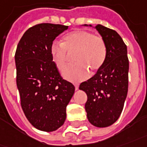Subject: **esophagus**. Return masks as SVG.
Returning <instances> with one entry per match:
<instances>
[{
  "mask_svg": "<svg viewBox=\"0 0 147 147\" xmlns=\"http://www.w3.org/2000/svg\"><path fill=\"white\" fill-rule=\"evenodd\" d=\"M75 88H76V90L79 89V85H78L77 84H75Z\"/></svg>",
  "mask_w": 147,
  "mask_h": 147,
  "instance_id": "34e87169",
  "label": "esophagus"
}]
</instances>
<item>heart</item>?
Here are the masks:
<instances>
[{"label":"heart","mask_w":147,"mask_h":147,"mask_svg":"<svg viewBox=\"0 0 147 147\" xmlns=\"http://www.w3.org/2000/svg\"><path fill=\"white\" fill-rule=\"evenodd\" d=\"M68 53H73L74 64L63 72V77L72 82H80L97 71L107 56V46L101 36L86 30H76L63 37L62 42H53L50 53L54 63L59 71L66 67Z\"/></svg>","instance_id":"b5f03b06"}]
</instances>
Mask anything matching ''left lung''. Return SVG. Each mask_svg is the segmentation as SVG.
<instances>
[{
  "instance_id": "1",
  "label": "left lung",
  "mask_w": 147,
  "mask_h": 147,
  "mask_svg": "<svg viewBox=\"0 0 147 147\" xmlns=\"http://www.w3.org/2000/svg\"><path fill=\"white\" fill-rule=\"evenodd\" d=\"M95 28L105 41L107 56L96 73L79 88L88 96L85 110L89 122L103 128L114 123L122 112L128 92L129 59L126 45L115 30L102 25Z\"/></svg>"
}]
</instances>
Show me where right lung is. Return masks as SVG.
Returning <instances> with one entry per match:
<instances>
[{"mask_svg": "<svg viewBox=\"0 0 147 147\" xmlns=\"http://www.w3.org/2000/svg\"><path fill=\"white\" fill-rule=\"evenodd\" d=\"M67 28L59 24L35 25L25 32L15 53L21 105L28 121L42 131H55L63 125L66 108L75 92L50 53L53 41Z\"/></svg>", "mask_w": 147, "mask_h": 147, "instance_id": "1", "label": "right lung"}]
</instances>
